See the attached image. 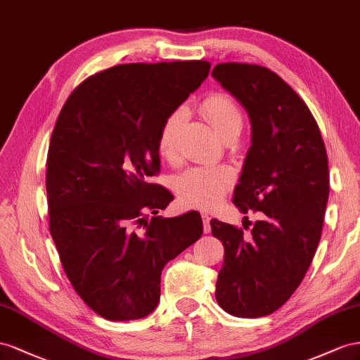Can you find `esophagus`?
<instances>
[{
  "instance_id": "34e87169",
  "label": "esophagus",
  "mask_w": 360,
  "mask_h": 360,
  "mask_svg": "<svg viewBox=\"0 0 360 360\" xmlns=\"http://www.w3.org/2000/svg\"><path fill=\"white\" fill-rule=\"evenodd\" d=\"M202 221H203V231H205V233H208L211 231V224H210L211 217H210V214L207 211L202 212Z\"/></svg>"
}]
</instances>
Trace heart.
I'll return each mask as SVG.
<instances>
[{
  "label": "heart",
  "instance_id": "heart-1",
  "mask_svg": "<svg viewBox=\"0 0 360 360\" xmlns=\"http://www.w3.org/2000/svg\"><path fill=\"white\" fill-rule=\"evenodd\" d=\"M200 108L223 139L233 128L241 127V112L232 98L226 94L210 95L207 99H203ZM184 119H186V110L179 107L170 112L160 128L157 141L158 152L162 158L169 161L176 160L178 157ZM232 181L233 173L229 167L199 166L181 173L174 181V188L179 199L188 207L211 208L223 199Z\"/></svg>",
  "mask_w": 360,
  "mask_h": 360
}]
</instances>
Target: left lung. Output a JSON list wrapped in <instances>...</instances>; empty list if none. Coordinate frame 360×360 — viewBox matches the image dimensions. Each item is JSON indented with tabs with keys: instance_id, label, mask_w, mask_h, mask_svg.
Segmentation results:
<instances>
[{
	"instance_id": "1",
	"label": "left lung",
	"mask_w": 360,
	"mask_h": 360,
	"mask_svg": "<svg viewBox=\"0 0 360 360\" xmlns=\"http://www.w3.org/2000/svg\"><path fill=\"white\" fill-rule=\"evenodd\" d=\"M211 75L241 102L252 123L233 203L243 214L262 215L249 235L211 220L224 248L215 299L233 316L259 318L290 299L314 259L328 199L327 153L311 110L273 70L220 63Z\"/></svg>"
}]
</instances>
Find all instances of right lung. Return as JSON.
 <instances>
[{"mask_svg": "<svg viewBox=\"0 0 360 360\" xmlns=\"http://www.w3.org/2000/svg\"><path fill=\"white\" fill-rule=\"evenodd\" d=\"M210 68L203 60L112 66L83 81L60 111L46 160L49 232L74 290L105 320L155 309L164 265L203 232L198 211L157 215L173 196L149 179L160 172L162 122Z\"/></svg>", "mask_w": 360, "mask_h": 360, "instance_id": "right-lung-1", "label": "right lung"}]
</instances>
